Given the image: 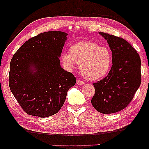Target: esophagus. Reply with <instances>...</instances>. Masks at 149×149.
<instances>
[{"instance_id": "1", "label": "esophagus", "mask_w": 149, "mask_h": 149, "mask_svg": "<svg viewBox=\"0 0 149 149\" xmlns=\"http://www.w3.org/2000/svg\"><path fill=\"white\" fill-rule=\"evenodd\" d=\"M76 83H77L78 85H82V84H84V82L83 81H81L80 79H78L77 81H76Z\"/></svg>"}]
</instances>
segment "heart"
<instances>
[{"label":"heart","mask_w":149,"mask_h":149,"mask_svg":"<svg viewBox=\"0 0 149 149\" xmlns=\"http://www.w3.org/2000/svg\"><path fill=\"white\" fill-rule=\"evenodd\" d=\"M63 65L70 70L76 64L81 65V72L89 81L101 79L109 72L112 64L109 49L100 47L96 43L78 42L70 48V53H63L61 56Z\"/></svg>","instance_id":"b5f03b06"}]
</instances>
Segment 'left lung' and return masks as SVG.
<instances>
[{
    "label": "left lung",
    "instance_id": "8db88e82",
    "mask_svg": "<svg viewBox=\"0 0 149 149\" xmlns=\"http://www.w3.org/2000/svg\"><path fill=\"white\" fill-rule=\"evenodd\" d=\"M109 44L112 66L106 77L93 83V107L102 114H112L127 107L141 83V58L123 38L99 32Z\"/></svg>",
    "mask_w": 149,
    "mask_h": 149
}]
</instances>
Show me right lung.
Returning <instances> with one entry per match:
<instances>
[{
	"label": "right lung",
	"instance_id": "right-lung-1",
	"mask_svg": "<svg viewBox=\"0 0 149 149\" xmlns=\"http://www.w3.org/2000/svg\"><path fill=\"white\" fill-rule=\"evenodd\" d=\"M67 35L60 31L40 33L13 55L8 84L26 114L39 118L55 114L74 86L76 78L62 68L59 59Z\"/></svg>",
	"mask_w": 149,
	"mask_h": 149
}]
</instances>
